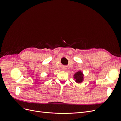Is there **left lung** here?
<instances>
[{
  "instance_id": "8db88e82",
  "label": "left lung",
  "mask_w": 121,
  "mask_h": 121,
  "mask_svg": "<svg viewBox=\"0 0 121 121\" xmlns=\"http://www.w3.org/2000/svg\"><path fill=\"white\" fill-rule=\"evenodd\" d=\"M74 78L76 79V82L77 83H81L83 80V73L81 71L77 72L74 75Z\"/></svg>"
}]
</instances>
